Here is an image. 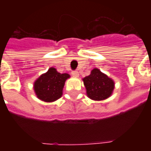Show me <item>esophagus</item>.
I'll return each mask as SVG.
<instances>
[{
  "mask_svg": "<svg viewBox=\"0 0 151 151\" xmlns=\"http://www.w3.org/2000/svg\"><path fill=\"white\" fill-rule=\"evenodd\" d=\"M72 73V75L73 76V77H76V78H77V77H78L79 76V73L78 72V71H73L72 73Z\"/></svg>",
  "mask_w": 151,
  "mask_h": 151,
  "instance_id": "esophagus-1",
  "label": "esophagus"
}]
</instances>
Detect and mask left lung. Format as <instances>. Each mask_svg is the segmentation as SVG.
<instances>
[{
	"label": "left lung",
	"mask_w": 151,
	"mask_h": 151,
	"mask_svg": "<svg viewBox=\"0 0 151 151\" xmlns=\"http://www.w3.org/2000/svg\"><path fill=\"white\" fill-rule=\"evenodd\" d=\"M82 80L87 96L96 101L104 100L110 97L115 87L113 80L99 69H93L91 74Z\"/></svg>",
	"instance_id": "8db88e82"
}]
</instances>
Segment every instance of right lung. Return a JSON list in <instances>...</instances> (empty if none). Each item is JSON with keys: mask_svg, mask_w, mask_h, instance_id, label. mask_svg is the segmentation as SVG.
Segmentation results:
<instances>
[{"mask_svg": "<svg viewBox=\"0 0 151 151\" xmlns=\"http://www.w3.org/2000/svg\"><path fill=\"white\" fill-rule=\"evenodd\" d=\"M69 77L68 73H58L52 67L35 82V93L44 102L56 101L61 97L65 82Z\"/></svg>", "mask_w": 151, "mask_h": 151, "instance_id": "obj_1", "label": "right lung"}]
</instances>
